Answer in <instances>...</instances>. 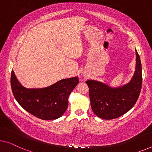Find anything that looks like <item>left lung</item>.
I'll list each match as a JSON object with an SVG mask.
<instances>
[{
  "label": "left lung",
  "mask_w": 152,
  "mask_h": 152,
  "mask_svg": "<svg viewBox=\"0 0 152 152\" xmlns=\"http://www.w3.org/2000/svg\"><path fill=\"white\" fill-rule=\"evenodd\" d=\"M135 72L130 82L117 87L95 80L86 81L92 110L99 118L113 119L125 114L137 102L142 87V66L136 50Z\"/></svg>",
  "instance_id": "left-lung-1"
}]
</instances>
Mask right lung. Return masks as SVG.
I'll list each match as a JSON object with an SVG mask.
<instances>
[{"label":"right lung","instance_id":"1","mask_svg":"<svg viewBox=\"0 0 152 152\" xmlns=\"http://www.w3.org/2000/svg\"><path fill=\"white\" fill-rule=\"evenodd\" d=\"M79 83L77 76L65 78L44 88H26L11 71V85L19 104L34 116L44 120L59 118L66 111L68 98Z\"/></svg>","mask_w":152,"mask_h":152}]
</instances>
